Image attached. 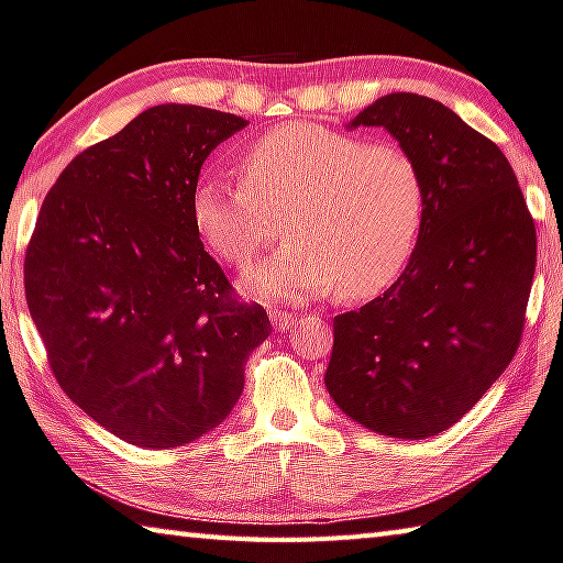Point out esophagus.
Wrapping results in <instances>:
<instances>
[{
	"label": "esophagus",
	"instance_id": "obj_1",
	"mask_svg": "<svg viewBox=\"0 0 563 563\" xmlns=\"http://www.w3.org/2000/svg\"><path fill=\"white\" fill-rule=\"evenodd\" d=\"M271 322L278 332H288L290 327L298 322V317H295L292 312H285V310H271Z\"/></svg>",
	"mask_w": 563,
	"mask_h": 563
}]
</instances>
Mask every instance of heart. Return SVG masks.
<instances>
[{
  "label": "heart",
  "mask_w": 563,
  "mask_h": 563,
  "mask_svg": "<svg viewBox=\"0 0 563 563\" xmlns=\"http://www.w3.org/2000/svg\"><path fill=\"white\" fill-rule=\"evenodd\" d=\"M239 181L201 179L191 223L233 268H246L285 219L288 243L246 275L251 295L302 302L332 292L364 300L411 261L426 219L418 159L317 122H283L243 152Z\"/></svg>",
  "instance_id": "obj_1"
}]
</instances>
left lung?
I'll return each instance as SVG.
<instances>
[{"mask_svg":"<svg viewBox=\"0 0 563 563\" xmlns=\"http://www.w3.org/2000/svg\"><path fill=\"white\" fill-rule=\"evenodd\" d=\"M386 128L418 159L426 219L406 271L334 317L324 384L374 433L423 441L457 423L522 340L537 229L515 169L451 108L391 93L350 128Z\"/></svg>","mask_w":563,"mask_h":563,"instance_id":"1","label":"left lung"}]
</instances>
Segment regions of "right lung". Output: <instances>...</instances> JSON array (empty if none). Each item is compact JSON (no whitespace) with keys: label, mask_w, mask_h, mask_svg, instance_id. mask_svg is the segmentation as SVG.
Here are the masks:
<instances>
[{"label":"right lung","mask_w":563,"mask_h":563,"mask_svg":"<svg viewBox=\"0 0 563 563\" xmlns=\"http://www.w3.org/2000/svg\"><path fill=\"white\" fill-rule=\"evenodd\" d=\"M249 122L155 106L80 152L41 203L24 258L32 320L58 386L140 448L197 441L231 413L271 334L191 223L203 159Z\"/></svg>","instance_id":"obj_1"}]
</instances>
